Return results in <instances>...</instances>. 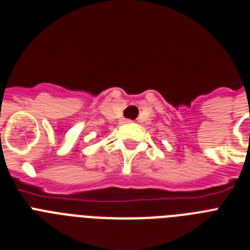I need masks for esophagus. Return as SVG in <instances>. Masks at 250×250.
Segmentation results:
<instances>
[{"instance_id": "34e87169", "label": "esophagus", "mask_w": 250, "mask_h": 250, "mask_svg": "<svg viewBox=\"0 0 250 250\" xmlns=\"http://www.w3.org/2000/svg\"><path fill=\"white\" fill-rule=\"evenodd\" d=\"M125 123H132V121H129V119H125Z\"/></svg>"}]
</instances>
